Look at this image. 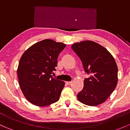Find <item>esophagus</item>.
I'll list each match as a JSON object with an SVG mask.
<instances>
[{
    "instance_id": "obj_1",
    "label": "esophagus",
    "mask_w": 130,
    "mask_h": 130,
    "mask_svg": "<svg viewBox=\"0 0 130 130\" xmlns=\"http://www.w3.org/2000/svg\"><path fill=\"white\" fill-rule=\"evenodd\" d=\"M71 83H72V81H67L66 82V84H67L68 85L71 84Z\"/></svg>"
}]
</instances>
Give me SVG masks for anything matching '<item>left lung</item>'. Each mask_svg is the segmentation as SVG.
<instances>
[{"instance_id":"left-lung-1","label":"left lung","mask_w":130,"mask_h":130,"mask_svg":"<svg viewBox=\"0 0 130 130\" xmlns=\"http://www.w3.org/2000/svg\"><path fill=\"white\" fill-rule=\"evenodd\" d=\"M71 48L80 58L85 72L90 75L85 78L77 99L88 106L103 103L117 84L118 68L114 57L103 46L89 40L74 43Z\"/></svg>"}]
</instances>
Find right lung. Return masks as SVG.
I'll return each mask as SVG.
<instances>
[{
  "mask_svg": "<svg viewBox=\"0 0 130 130\" xmlns=\"http://www.w3.org/2000/svg\"><path fill=\"white\" fill-rule=\"evenodd\" d=\"M65 44L46 39L24 53L17 70L19 86L30 103L46 106L59 100L65 83L51 76Z\"/></svg>",
  "mask_w": 130,
  "mask_h": 130,
  "instance_id": "1",
  "label": "right lung"
}]
</instances>
